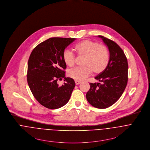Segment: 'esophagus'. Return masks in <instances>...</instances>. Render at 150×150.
Instances as JSON below:
<instances>
[{"label": "esophagus", "instance_id": "esophagus-1", "mask_svg": "<svg viewBox=\"0 0 150 150\" xmlns=\"http://www.w3.org/2000/svg\"><path fill=\"white\" fill-rule=\"evenodd\" d=\"M81 83V82H80V81H75V84H76V85H78V84H79Z\"/></svg>", "mask_w": 150, "mask_h": 150}]
</instances>
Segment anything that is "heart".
<instances>
[{"instance_id":"b5f03b06","label":"heart","mask_w":150,"mask_h":150,"mask_svg":"<svg viewBox=\"0 0 150 150\" xmlns=\"http://www.w3.org/2000/svg\"><path fill=\"white\" fill-rule=\"evenodd\" d=\"M74 50L79 56L84 57L82 63L83 66L68 72V76L75 81H83L93 72L94 74H100L108 66L110 53L108 47L104 45L90 40H84L76 44ZM63 58L68 66L72 67L75 65V56L70 50L64 51Z\"/></svg>"}]
</instances>
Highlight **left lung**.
<instances>
[{"label":"left lung","mask_w":150,"mask_h":150,"mask_svg":"<svg viewBox=\"0 0 150 150\" xmlns=\"http://www.w3.org/2000/svg\"><path fill=\"white\" fill-rule=\"evenodd\" d=\"M107 45L110 59L106 69L95 77L100 83H90L86 98L93 106L105 109L113 105L124 91L128 82V64L122 50L113 41L98 35Z\"/></svg>","instance_id":"8db88e82"}]
</instances>
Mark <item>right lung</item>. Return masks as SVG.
<instances>
[{
    "instance_id": "obj_1",
    "label": "right lung",
    "mask_w": 150,
    "mask_h": 150,
    "mask_svg": "<svg viewBox=\"0 0 150 150\" xmlns=\"http://www.w3.org/2000/svg\"><path fill=\"white\" fill-rule=\"evenodd\" d=\"M75 40L50 38L36 46L30 55L27 73L28 85L34 98L47 108H60L70 99L75 83L73 79L65 77L67 66L63 54ZM62 78L65 82L59 86L57 81Z\"/></svg>"
}]
</instances>
